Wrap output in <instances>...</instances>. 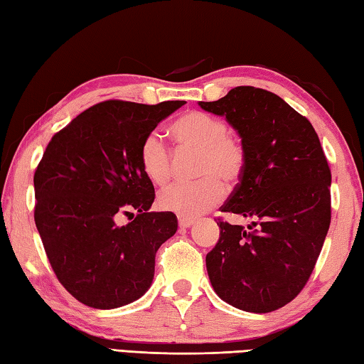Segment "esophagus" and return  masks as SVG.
I'll return each mask as SVG.
<instances>
[{
    "label": "esophagus",
    "mask_w": 364,
    "mask_h": 364,
    "mask_svg": "<svg viewBox=\"0 0 364 364\" xmlns=\"http://www.w3.org/2000/svg\"><path fill=\"white\" fill-rule=\"evenodd\" d=\"M193 223H194L193 218H186V217H180V218H178V225H180L181 230H186V228H189Z\"/></svg>",
    "instance_id": "1"
}]
</instances>
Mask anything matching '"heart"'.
Returning <instances> with one entry per match:
<instances>
[{"mask_svg":"<svg viewBox=\"0 0 364 364\" xmlns=\"http://www.w3.org/2000/svg\"><path fill=\"white\" fill-rule=\"evenodd\" d=\"M170 133L181 151L197 152L193 183L162 189L157 204L164 212L194 218L220 204L226 188L242 180L247 167V151L242 139L228 132L223 119L202 110H189L171 123ZM139 167L151 183L167 184L171 178V152L160 134H146L139 144Z\"/></svg>","mask_w":364,"mask_h":364,"instance_id":"b5f03b06","label":"heart"}]
</instances>
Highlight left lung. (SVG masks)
Wrapping results in <instances>:
<instances>
[{
  "mask_svg": "<svg viewBox=\"0 0 364 364\" xmlns=\"http://www.w3.org/2000/svg\"><path fill=\"white\" fill-rule=\"evenodd\" d=\"M225 115L247 151L242 180L221 212L250 217L247 231L217 218L220 239L205 257L226 304L269 313L292 301L315 269L331 225V168L310 120L271 91L236 86L199 102Z\"/></svg>",
  "mask_w": 364,
  "mask_h": 364,
  "instance_id": "obj_1",
  "label": "left lung"
}]
</instances>
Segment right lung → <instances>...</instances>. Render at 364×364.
<instances>
[{
	"mask_svg": "<svg viewBox=\"0 0 364 364\" xmlns=\"http://www.w3.org/2000/svg\"><path fill=\"white\" fill-rule=\"evenodd\" d=\"M183 104L102 101L43 152L33 175L35 225L56 278L85 305L110 310L151 286L157 250L178 221L171 212H149L156 193L138 152L146 134ZM120 214L131 223L117 224Z\"/></svg>",
	"mask_w": 364,
	"mask_h": 364,
	"instance_id": "obj_1",
	"label": "right lung"
}]
</instances>
